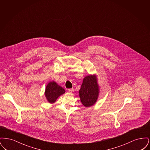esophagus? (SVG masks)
Here are the masks:
<instances>
[{
	"label": "esophagus",
	"mask_w": 150,
	"mask_h": 150,
	"mask_svg": "<svg viewBox=\"0 0 150 150\" xmlns=\"http://www.w3.org/2000/svg\"><path fill=\"white\" fill-rule=\"evenodd\" d=\"M68 91H69V92L71 93V92H73L74 91V88H70V89H69Z\"/></svg>",
	"instance_id": "esophagus-1"
}]
</instances>
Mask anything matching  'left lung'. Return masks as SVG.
Returning <instances> with one entry per match:
<instances>
[{"label":"left lung","mask_w":150,"mask_h":150,"mask_svg":"<svg viewBox=\"0 0 150 150\" xmlns=\"http://www.w3.org/2000/svg\"><path fill=\"white\" fill-rule=\"evenodd\" d=\"M98 86L95 76L89 75L83 79L79 90V96L83 105L86 107L93 105L98 98Z\"/></svg>","instance_id":"8db88e82"}]
</instances>
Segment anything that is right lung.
Wrapping results in <instances>:
<instances>
[{
    "mask_svg": "<svg viewBox=\"0 0 150 150\" xmlns=\"http://www.w3.org/2000/svg\"><path fill=\"white\" fill-rule=\"evenodd\" d=\"M65 92L64 89L54 81H51L46 86L45 95L50 103H54L57 98Z\"/></svg>",
    "mask_w": 150,
    "mask_h": 150,
    "instance_id": "obj_1",
    "label": "right lung"
}]
</instances>
